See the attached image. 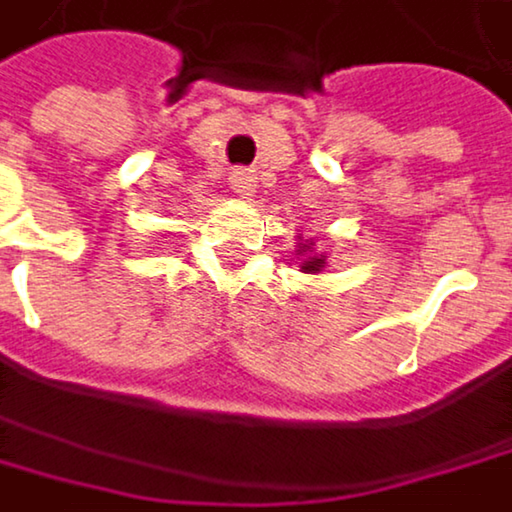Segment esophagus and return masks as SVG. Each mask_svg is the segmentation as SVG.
I'll list each match as a JSON object with an SVG mask.
<instances>
[{
    "label": "esophagus",
    "mask_w": 512,
    "mask_h": 512,
    "mask_svg": "<svg viewBox=\"0 0 512 512\" xmlns=\"http://www.w3.org/2000/svg\"><path fill=\"white\" fill-rule=\"evenodd\" d=\"M229 183H232V189H235L238 196H253V189H256V177L247 168H235L229 174Z\"/></svg>",
    "instance_id": "obj_1"
}]
</instances>
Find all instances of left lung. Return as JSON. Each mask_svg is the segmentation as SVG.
<instances>
[{"instance_id":"obj_1","label":"left lung","mask_w":512,"mask_h":512,"mask_svg":"<svg viewBox=\"0 0 512 512\" xmlns=\"http://www.w3.org/2000/svg\"><path fill=\"white\" fill-rule=\"evenodd\" d=\"M301 268L304 271H319V268H323V259H307V262H301Z\"/></svg>"}]
</instances>
